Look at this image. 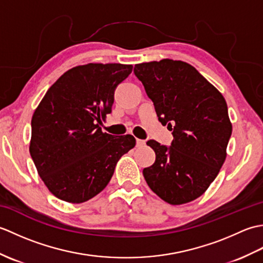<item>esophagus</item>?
<instances>
[{"mask_svg": "<svg viewBox=\"0 0 263 263\" xmlns=\"http://www.w3.org/2000/svg\"><path fill=\"white\" fill-rule=\"evenodd\" d=\"M146 144V141L141 140V139H137V147H143Z\"/></svg>", "mask_w": 263, "mask_h": 263, "instance_id": "1", "label": "esophagus"}]
</instances>
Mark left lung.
<instances>
[{"mask_svg":"<svg viewBox=\"0 0 263 263\" xmlns=\"http://www.w3.org/2000/svg\"><path fill=\"white\" fill-rule=\"evenodd\" d=\"M136 77L153 100L161 124L174 140H149L155 163L143 170L149 187L171 204L202 195L226 158L232 136L225 98L198 70L182 61L161 60L135 65Z\"/></svg>","mask_w":263,"mask_h":263,"instance_id":"1","label":"left lung"}]
</instances>
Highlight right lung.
Returning a JSON list of instances; mask_svg holds the SVG:
<instances>
[{
    "instance_id": "add662e5",
    "label": "right lung",
    "mask_w": 263,
    "mask_h": 263,
    "mask_svg": "<svg viewBox=\"0 0 263 263\" xmlns=\"http://www.w3.org/2000/svg\"><path fill=\"white\" fill-rule=\"evenodd\" d=\"M132 65L89 63L66 71L48 89L31 119L29 152L55 197L71 203L93 198L107 185L117 161L136 146L131 135L99 127L111 111L116 87Z\"/></svg>"
}]
</instances>
